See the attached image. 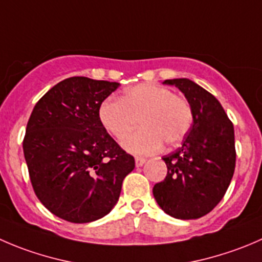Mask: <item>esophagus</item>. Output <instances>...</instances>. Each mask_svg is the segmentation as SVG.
Segmentation results:
<instances>
[{
	"instance_id": "obj_1",
	"label": "esophagus",
	"mask_w": 262,
	"mask_h": 262,
	"mask_svg": "<svg viewBox=\"0 0 262 262\" xmlns=\"http://www.w3.org/2000/svg\"><path fill=\"white\" fill-rule=\"evenodd\" d=\"M146 162V159L144 157H136V166L139 167Z\"/></svg>"
}]
</instances>
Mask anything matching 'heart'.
Wrapping results in <instances>:
<instances>
[{
	"label": "heart",
	"instance_id": "1",
	"mask_svg": "<svg viewBox=\"0 0 262 262\" xmlns=\"http://www.w3.org/2000/svg\"><path fill=\"white\" fill-rule=\"evenodd\" d=\"M101 124L113 137H125L138 123L142 128L123 141L128 151L146 155L162 142L174 146L184 139L193 123L189 102L164 85L142 83L125 91L121 98L108 97L98 108Z\"/></svg>",
	"mask_w": 262,
	"mask_h": 262
}]
</instances>
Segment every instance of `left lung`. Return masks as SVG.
Here are the masks:
<instances>
[{
  "label": "left lung",
  "mask_w": 262,
  "mask_h": 262,
  "mask_svg": "<svg viewBox=\"0 0 262 262\" xmlns=\"http://www.w3.org/2000/svg\"><path fill=\"white\" fill-rule=\"evenodd\" d=\"M189 102L193 124L182 147L162 157L167 174L154 187V197L167 215L199 219L224 197L235 167L234 126L219 101L185 78L167 79Z\"/></svg>",
  "instance_id": "8db88e82"
}]
</instances>
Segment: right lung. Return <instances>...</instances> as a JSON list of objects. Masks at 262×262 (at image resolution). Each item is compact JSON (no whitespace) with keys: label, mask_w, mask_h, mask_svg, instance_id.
Here are the masks:
<instances>
[{"label":"right lung","mask_w":262,"mask_h":262,"mask_svg":"<svg viewBox=\"0 0 262 262\" xmlns=\"http://www.w3.org/2000/svg\"><path fill=\"white\" fill-rule=\"evenodd\" d=\"M119 83L72 77L37 103L23 141L35 195L53 215L91 223L113 210L123 180L136 166L106 132L100 105Z\"/></svg>","instance_id":"add662e5"}]
</instances>
